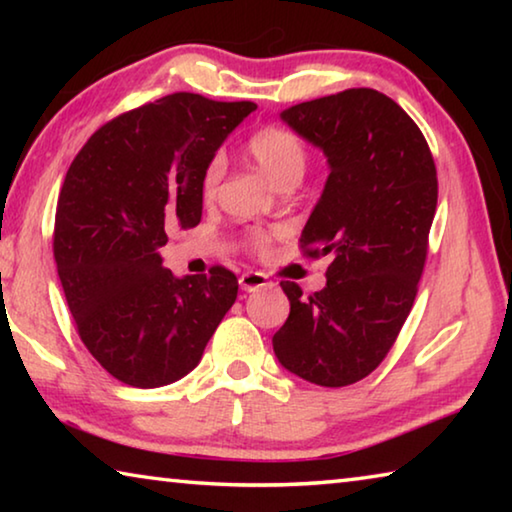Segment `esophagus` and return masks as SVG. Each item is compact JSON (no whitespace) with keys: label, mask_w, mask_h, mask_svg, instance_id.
<instances>
[{"label":"esophagus","mask_w":512,"mask_h":512,"mask_svg":"<svg viewBox=\"0 0 512 512\" xmlns=\"http://www.w3.org/2000/svg\"><path fill=\"white\" fill-rule=\"evenodd\" d=\"M239 287L241 291H257L262 287H271V280L264 273H257V271H248L239 277Z\"/></svg>","instance_id":"34e87169"}]
</instances>
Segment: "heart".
<instances>
[{"label":"heart","mask_w":512,"mask_h":512,"mask_svg":"<svg viewBox=\"0 0 512 512\" xmlns=\"http://www.w3.org/2000/svg\"><path fill=\"white\" fill-rule=\"evenodd\" d=\"M248 151L259 164V169H262L275 185H282L284 180H291V178H302V173H305V164H307L305 142L300 140V135L289 131V128H280V126L262 128V131H257L248 140ZM221 176H223V160L216 155V158L207 162V167L203 171L201 187L205 196H212L216 192V185H219ZM255 244L257 248H264L266 244L264 235H255Z\"/></svg>","instance_id":"heart-1"}]
</instances>
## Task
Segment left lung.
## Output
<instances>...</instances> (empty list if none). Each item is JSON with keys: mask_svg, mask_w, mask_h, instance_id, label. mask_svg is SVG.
I'll return each mask as SVG.
<instances>
[{"mask_svg": "<svg viewBox=\"0 0 512 512\" xmlns=\"http://www.w3.org/2000/svg\"><path fill=\"white\" fill-rule=\"evenodd\" d=\"M280 119L327 158L300 246L332 264L309 298L280 282L291 311L273 352L311 384L350 386L384 361L413 307L438 203L436 164L415 121L377 90L298 103Z\"/></svg>", "mask_w": 512, "mask_h": 512, "instance_id": "left-lung-1", "label": "left lung"}]
</instances>
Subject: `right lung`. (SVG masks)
Instances as JSON below:
<instances>
[{
  "mask_svg": "<svg viewBox=\"0 0 512 512\" xmlns=\"http://www.w3.org/2000/svg\"><path fill=\"white\" fill-rule=\"evenodd\" d=\"M257 106L169 94L101 126L60 189L54 257L85 348L135 388L192 372L237 300V277H176L160 250L203 214V171Z\"/></svg>",
  "mask_w": 512,
  "mask_h": 512,
  "instance_id": "right-lung-1",
  "label": "right lung"
}]
</instances>
